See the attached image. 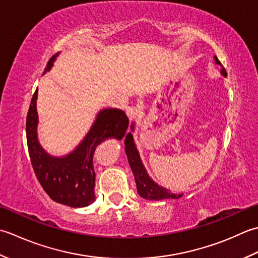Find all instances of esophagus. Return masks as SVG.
I'll return each instance as SVG.
<instances>
[{"label": "esophagus", "instance_id": "1", "mask_svg": "<svg viewBox=\"0 0 258 258\" xmlns=\"http://www.w3.org/2000/svg\"><path fill=\"white\" fill-rule=\"evenodd\" d=\"M139 112H140V109H139V107H137V106H130V107L127 108V110H125V113H127L128 118L130 120H134L137 117V115L139 114Z\"/></svg>", "mask_w": 258, "mask_h": 258}]
</instances>
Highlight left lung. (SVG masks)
Here are the masks:
<instances>
[{"label": "left lung", "instance_id": "1", "mask_svg": "<svg viewBox=\"0 0 258 258\" xmlns=\"http://www.w3.org/2000/svg\"><path fill=\"white\" fill-rule=\"evenodd\" d=\"M215 61H216L217 64L222 66V63L215 56ZM223 67V66H222ZM222 75L227 77V72H226L225 68L223 67L222 69ZM131 129H134V123L131 125ZM124 146H125V154L128 157V161L131 170L134 172L135 180H136V186H137V191H138L139 195L145 198L149 199V201H160V199L165 198H179L181 195H176V194H171L165 188L159 187L157 183H155L150 179V177L147 173L143 162L140 160V157L138 154V150H137L133 135L128 134L124 139Z\"/></svg>", "mask_w": 258, "mask_h": 258}]
</instances>
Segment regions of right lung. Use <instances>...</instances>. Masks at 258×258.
Instances as JSON below:
<instances>
[{
	"label": "right lung",
	"instance_id": "obj_1",
	"mask_svg": "<svg viewBox=\"0 0 258 258\" xmlns=\"http://www.w3.org/2000/svg\"><path fill=\"white\" fill-rule=\"evenodd\" d=\"M55 55L50 59L45 71L53 64ZM36 89L26 115V141L35 176L49 197L69 207H85L94 202L93 168L94 150L108 138L122 139L129 119L122 110L104 109L100 111L87 137L70 155L55 158L42 149L36 136Z\"/></svg>",
	"mask_w": 258,
	"mask_h": 258
}]
</instances>
